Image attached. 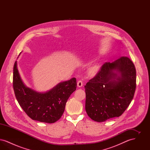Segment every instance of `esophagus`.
I'll list each match as a JSON object with an SVG mask.
<instances>
[{
  "mask_svg": "<svg viewBox=\"0 0 150 150\" xmlns=\"http://www.w3.org/2000/svg\"><path fill=\"white\" fill-rule=\"evenodd\" d=\"M83 85V81L81 80H79L77 83V86L78 87H81Z\"/></svg>",
  "mask_w": 150,
  "mask_h": 150,
  "instance_id": "1",
  "label": "esophagus"
}]
</instances>
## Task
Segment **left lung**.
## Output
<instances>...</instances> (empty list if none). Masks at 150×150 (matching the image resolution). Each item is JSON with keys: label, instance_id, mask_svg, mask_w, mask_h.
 Returning <instances> with one entry per match:
<instances>
[{"label": "left lung", "instance_id": "left-lung-1", "mask_svg": "<svg viewBox=\"0 0 150 150\" xmlns=\"http://www.w3.org/2000/svg\"><path fill=\"white\" fill-rule=\"evenodd\" d=\"M84 87L86 112L92 120L103 122L119 117L134 95L135 66L129 58L124 56L112 63L105 62Z\"/></svg>", "mask_w": 150, "mask_h": 150}]
</instances>
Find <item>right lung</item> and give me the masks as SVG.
<instances>
[{
  "instance_id": "obj_1",
  "label": "right lung",
  "mask_w": 150,
  "mask_h": 150,
  "mask_svg": "<svg viewBox=\"0 0 150 150\" xmlns=\"http://www.w3.org/2000/svg\"><path fill=\"white\" fill-rule=\"evenodd\" d=\"M76 86V79L73 78L59 83L48 92H36L24 85L17 68V61L14 62L13 86L15 96L23 110L34 120L46 123L58 120Z\"/></svg>"
}]
</instances>
